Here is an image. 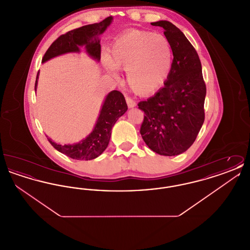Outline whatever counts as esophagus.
Listing matches in <instances>:
<instances>
[{"label": "esophagus", "instance_id": "1", "mask_svg": "<svg viewBox=\"0 0 250 250\" xmlns=\"http://www.w3.org/2000/svg\"><path fill=\"white\" fill-rule=\"evenodd\" d=\"M125 100H126V103H127V106L129 108H132V107H136V102L129 97V96H126L125 97Z\"/></svg>", "mask_w": 250, "mask_h": 250}]
</instances>
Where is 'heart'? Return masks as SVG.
Wrapping results in <instances>:
<instances>
[{"instance_id":"1","label":"heart","mask_w":250,"mask_h":250,"mask_svg":"<svg viewBox=\"0 0 250 250\" xmlns=\"http://www.w3.org/2000/svg\"><path fill=\"white\" fill-rule=\"evenodd\" d=\"M172 59L171 46L165 36L130 30L113 41L109 56L102 57V64L114 78L119 77V69L125 70L131 90L139 95H149L166 82Z\"/></svg>"}]
</instances>
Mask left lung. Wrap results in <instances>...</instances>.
Returning a JSON list of instances; mask_svg holds the SVG:
<instances>
[{
	"instance_id": "obj_1",
	"label": "left lung",
	"mask_w": 250,
	"mask_h": 250,
	"mask_svg": "<svg viewBox=\"0 0 250 250\" xmlns=\"http://www.w3.org/2000/svg\"><path fill=\"white\" fill-rule=\"evenodd\" d=\"M173 54L170 73L154 96L139 103L144 111L141 134L147 146L161 155H178L195 142L204 122L206 86L196 49L175 25L159 21Z\"/></svg>"
}]
</instances>
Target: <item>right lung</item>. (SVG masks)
<instances>
[{"mask_svg":"<svg viewBox=\"0 0 250 250\" xmlns=\"http://www.w3.org/2000/svg\"><path fill=\"white\" fill-rule=\"evenodd\" d=\"M112 21L113 18L108 17L101 22L85 25L60 36L48 48L42 59V63L66 53H80L82 47L92 59L99 62L101 55L99 36L107 30ZM39 71L36 76V92ZM126 110L127 105L124 95L119 91L113 90L106 95L93 130L81 142L62 145L54 143L48 136L47 138L57 151L68 157L77 160L95 159L106 150L113 125Z\"/></svg>","mask_w":250,"mask_h":250,"instance_id":"add662e5","label":"right lung"}]
</instances>
